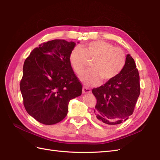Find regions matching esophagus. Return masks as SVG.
<instances>
[{
	"mask_svg": "<svg viewBox=\"0 0 160 160\" xmlns=\"http://www.w3.org/2000/svg\"><path fill=\"white\" fill-rule=\"evenodd\" d=\"M91 89H89V88H87V87H84L82 88V93H91Z\"/></svg>",
	"mask_w": 160,
	"mask_h": 160,
	"instance_id": "obj_1",
	"label": "esophagus"
}]
</instances>
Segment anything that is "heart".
I'll return each instance as SVG.
<instances>
[{"label":"heart","mask_w":160,"mask_h":160,"mask_svg":"<svg viewBox=\"0 0 160 160\" xmlns=\"http://www.w3.org/2000/svg\"><path fill=\"white\" fill-rule=\"evenodd\" d=\"M127 60L124 52L104 40H96L76 47L69 54V62L78 75L85 70L89 61L91 69L80 76L87 86H96L102 80H113L124 69Z\"/></svg>","instance_id":"1"}]
</instances>
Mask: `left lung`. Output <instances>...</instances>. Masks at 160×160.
Returning <instances> with one entry per match:
<instances>
[{
  "instance_id": "left-lung-1",
  "label": "left lung",
  "mask_w": 160,
  "mask_h": 160,
  "mask_svg": "<svg viewBox=\"0 0 160 160\" xmlns=\"http://www.w3.org/2000/svg\"><path fill=\"white\" fill-rule=\"evenodd\" d=\"M97 103L94 113L100 123L113 126L121 124L132 114L140 93V76L135 60L127 56L120 73L100 87L92 89Z\"/></svg>"
}]
</instances>
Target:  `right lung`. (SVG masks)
<instances>
[{
	"label": "right lung",
	"mask_w": 160,
	"mask_h": 160,
	"mask_svg": "<svg viewBox=\"0 0 160 160\" xmlns=\"http://www.w3.org/2000/svg\"><path fill=\"white\" fill-rule=\"evenodd\" d=\"M76 43L53 40L40 44L27 58L20 89L23 104L43 124L58 123L66 117L68 104L82 94V86L69 62Z\"/></svg>",
	"instance_id": "1"
}]
</instances>
